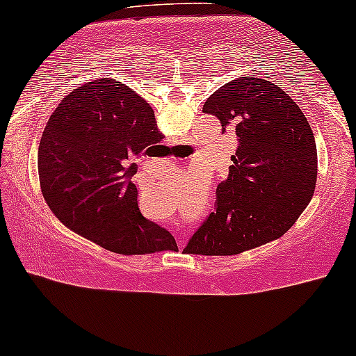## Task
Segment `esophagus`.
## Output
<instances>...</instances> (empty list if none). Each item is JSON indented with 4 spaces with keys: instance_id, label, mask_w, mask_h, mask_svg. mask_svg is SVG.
<instances>
[{
    "instance_id": "obj_1",
    "label": "esophagus",
    "mask_w": 356,
    "mask_h": 356,
    "mask_svg": "<svg viewBox=\"0 0 356 356\" xmlns=\"http://www.w3.org/2000/svg\"><path fill=\"white\" fill-rule=\"evenodd\" d=\"M178 242H179V248H183L184 243H186V235H184L183 232H179V235H178Z\"/></svg>"
}]
</instances>
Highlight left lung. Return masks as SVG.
I'll return each mask as SVG.
<instances>
[{
  "instance_id": "obj_1",
  "label": "left lung",
  "mask_w": 356,
  "mask_h": 356,
  "mask_svg": "<svg viewBox=\"0 0 356 356\" xmlns=\"http://www.w3.org/2000/svg\"><path fill=\"white\" fill-rule=\"evenodd\" d=\"M202 111L234 129L238 146L216 204L189 238L194 254H237L278 238L314 195L316 146L296 102L273 81L237 78L209 97Z\"/></svg>"
}]
</instances>
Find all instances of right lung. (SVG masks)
I'll return each instance as SVG.
<instances>
[{
	"label": "right lung",
	"instance_id": "obj_1",
	"mask_svg": "<svg viewBox=\"0 0 356 356\" xmlns=\"http://www.w3.org/2000/svg\"><path fill=\"white\" fill-rule=\"evenodd\" d=\"M152 108L122 83L71 92L49 118L38 172L49 209L71 231L119 254L175 250L173 235L141 215L135 157L159 143Z\"/></svg>",
	"mask_w": 356,
	"mask_h": 356
}]
</instances>
